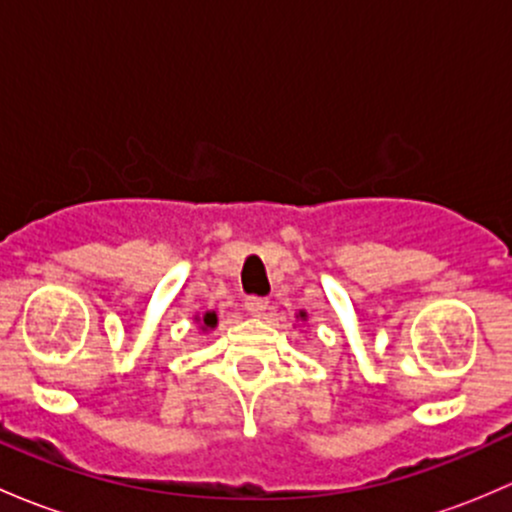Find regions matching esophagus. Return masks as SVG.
<instances>
[{"mask_svg": "<svg viewBox=\"0 0 512 512\" xmlns=\"http://www.w3.org/2000/svg\"><path fill=\"white\" fill-rule=\"evenodd\" d=\"M244 305L251 315H263L268 310V298H261V295H249V298L244 300Z\"/></svg>", "mask_w": 512, "mask_h": 512, "instance_id": "esophagus-1", "label": "esophagus"}]
</instances>
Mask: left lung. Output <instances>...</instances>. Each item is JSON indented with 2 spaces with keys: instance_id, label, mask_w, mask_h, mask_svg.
Masks as SVG:
<instances>
[{
  "instance_id": "8db88e82",
  "label": "left lung",
  "mask_w": 512,
  "mask_h": 512,
  "mask_svg": "<svg viewBox=\"0 0 512 512\" xmlns=\"http://www.w3.org/2000/svg\"><path fill=\"white\" fill-rule=\"evenodd\" d=\"M300 318H303V313H300Z\"/></svg>"
}]
</instances>
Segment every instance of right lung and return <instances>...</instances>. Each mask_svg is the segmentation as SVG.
<instances>
[{
  "label": "right lung",
  "mask_w": 512,
  "mask_h": 512,
  "mask_svg": "<svg viewBox=\"0 0 512 512\" xmlns=\"http://www.w3.org/2000/svg\"><path fill=\"white\" fill-rule=\"evenodd\" d=\"M204 325H207V328H214V325H217V313L204 315Z\"/></svg>",
  "instance_id": "1"
}]
</instances>
